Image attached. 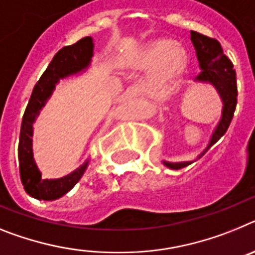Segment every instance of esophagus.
Returning <instances> with one entry per match:
<instances>
[{
  "instance_id": "1",
  "label": "esophagus",
  "mask_w": 255,
  "mask_h": 255,
  "mask_svg": "<svg viewBox=\"0 0 255 255\" xmlns=\"http://www.w3.org/2000/svg\"><path fill=\"white\" fill-rule=\"evenodd\" d=\"M141 95V91L136 87V86H132V87L127 88V91L125 92L126 99H134V97H138Z\"/></svg>"
}]
</instances>
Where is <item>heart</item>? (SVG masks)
<instances>
[{"label":"heart","mask_w":255,"mask_h":255,"mask_svg":"<svg viewBox=\"0 0 255 255\" xmlns=\"http://www.w3.org/2000/svg\"><path fill=\"white\" fill-rule=\"evenodd\" d=\"M126 64L136 66L138 69L151 68L142 81L143 91L151 94L164 87L168 82L182 72L186 65V54L173 42L161 39L137 51Z\"/></svg>","instance_id":"b5f03b06"}]
</instances>
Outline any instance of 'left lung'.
I'll use <instances>...</instances> for the list:
<instances>
[{
  "mask_svg": "<svg viewBox=\"0 0 255 255\" xmlns=\"http://www.w3.org/2000/svg\"><path fill=\"white\" fill-rule=\"evenodd\" d=\"M191 41L196 50V56H198L199 65L201 69L195 81L201 82V83H209L213 86L223 103L222 117L212 134L209 145L205 149L207 151L208 149H210V146H213L226 133V130L229 129V126L232 121V117H234L236 104H238L236 72L234 69V64L223 54L221 43L217 39L191 30ZM205 151H203L201 155H204ZM191 163L192 161H180V163L163 161V164L167 165L170 169H181Z\"/></svg>",
  "mask_w": 255,
  "mask_h": 255,
  "instance_id": "1",
  "label": "left lung"
}]
</instances>
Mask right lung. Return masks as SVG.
Listing matches in <instances>:
<instances>
[{"label":"right lung","mask_w":255,"mask_h":255,"mask_svg":"<svg viewBox=\"0 0 255 255\" xmlns=\"http://www.w3.org/2000/svg\"><path fill=\"white\" fill-rule=\"evenodd\" d=\"M94 55V42L91 37H85L75 42L74 45L65 46L56 52L54 59L48 64L47 69L41 75L34 86L29 103L21 122L20 138H19V169L21 183L26 194L38 200H56L70 191L85 174L88 161L57 180H43L38 167L33 158L32 136L33 123L38 117L41 109L54 91L59 79L77 74L86 69Z\"/></svg>","instance_id":"right-lung-1"}]
</instances>
